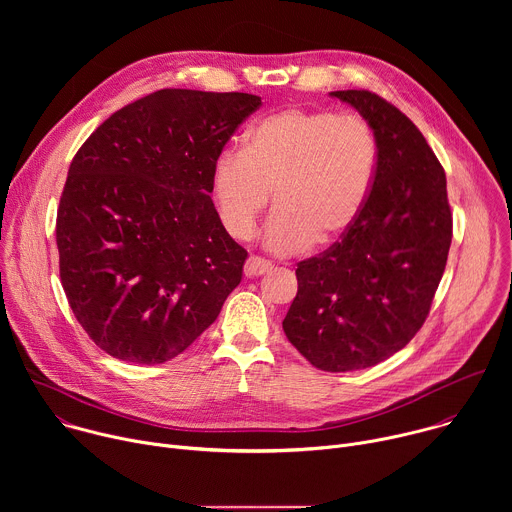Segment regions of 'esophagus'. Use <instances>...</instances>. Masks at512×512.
Segmentation results:
<instances>
[{
    "label": "esophagus",
    "mask_w": 512,
    "mask_h": 512,
    "mask_svg": "<svg viewBox=\"0 0 512 512\" xmlns=\"http://www.w3.org/2000/svg\"><path fill=\"white\" fill-rule=\"evenodd\" d=\"M273 269V265L269 263V261H265V259H261V257H249L247 259V263H245V277H259V275H265V273H269Z\"/></svg>",
    "instance_id": "esophagus-1"
}]
</instances>
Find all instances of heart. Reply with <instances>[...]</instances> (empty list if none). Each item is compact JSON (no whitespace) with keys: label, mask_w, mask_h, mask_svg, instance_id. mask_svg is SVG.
<instances>
[{"label":"heart","mask_w":512,"mask_h":512,"mask_svg":"<svg viewBox=\"0 0 512 512\" xmlns=\"http://www.w3.org/2000/svg\"><path fill=\"white\" fill-rule=\"evenodd\" d=\"M379 166L375 129L360 115L291 107L257 119L243 150L214 160L210 196L225 231L247 241L273 190L263 231L275 255L342 239L367 204Z\"/></svg>","instance_id":"b5f03b06"}]
</instances>
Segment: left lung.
<instances>
[{"instance_id":"1","label":"left lung","mask_w":512,"mask_h":512,"mask_svg":"<svg viewBox=\"0 0 512 512\" xmlns=\"http://www.w3.org/2000/svg\"><path fill=\"white\" fill-rule=\"evenodd\" d=\"M379 141L371 196L352 229L296 269L283 332L316 369L346 373L387 360L423 326L452 243L446 174L421 131L369 91H334Z\"/></svg>"}]
</instances>
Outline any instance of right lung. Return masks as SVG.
<instances>
[{"mask_svg":"<svg viewBox=\"0 0 512 512\" xmlns=\"http://www.w3.org/2000/svg\"><path fill=\"white\" fill-rule=\"evenodd\" d=\"M261 105L162 89L103 121L70 164L56 216L72 314L113 358L184 352L241 283L247 251L218 221L214 160Z\"/></svg>","mask_w":512,"mask_h":512,"instance_id":"1","label":"right lung"}]
</instances>
